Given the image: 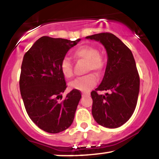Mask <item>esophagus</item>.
I'll return each instance as SVG.
<instances>
[{"instance_id": "1", "label": "esophagus", "mask_w": 159, "mask_h": 159, "mask_svg": "<svg viewBox=\"0 0 159 159\" xmlns=\"http://www.w3.org/2000/svg\"><path fill=\"white\" fill-rule=\"evenodd\" d=\"M89 95H90V94L87 93H82V96H83V97H85V96H88Z\"/></svg>"}]
</instances>
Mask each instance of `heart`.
I'll return each instance as SVG.
<instances>
[{
	"label": "heart",
	"instance_id": "obj_1",
	"mask_svg": "<svg viewBox=\"0 0 159 159\" xmlns=\"http://www.w3.org/2000/svg\"><path fill=\"white\" fill-rule=\"evenodd\" d=\"M72 56L76 60H83L87 61V72L93 70L99 73L105 66V61L103 57L98 54V49L92 45H84L78 47L74 51ZM61 70L66 78H70L73 75L72 64L67 58H64L61 61ZM96 82L97 79L96 76L93 74H89L72 81L69 86L72 89L81 92H87L96 85Z\"/></svg>",
	"mask_w": 159,
	"mask_h": 159
}]
</instances>
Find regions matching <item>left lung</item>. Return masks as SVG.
Here are the masks:
<instances>
[{
    "instance_id": "8db88e82",
    "label": "left lung",
    "mask_w": 159,
    "mask_h": 159,
    "mask_svg": "<svg viewBox=\"0 0 159 159\" xmlns=\"http://www.w3.org/2000/svg\"><path fill=\"white\" fill-rule=\"evenodd\" d=\"M105 46L107 63L102 81L91 92L92 114L96 123L114 129L130 119L138 102L140 77L131 50L111 33L87 36ZM110 90V94H98L97 91Z\"/></svg>"
}]
</instances>
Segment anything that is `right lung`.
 Wrapping results in <instances>:
<instances>
[{
  "instance_id": "1",
  "label": "right lung",
  "mask_w": 159,
  "mask_h": 159,
  "mask_svg": "<svg viewBox=\"0 0 159 159\" xmlns=\"http://www.w3.org/2000/svg\"><path fill=\"white\" fill-rule=\"evenodd\" d=\"M80 40L43 36L24 55L19 79L21 98L29 117L46 132H63L73 122L81 94L72 90L59 100L67 87L61 63Z\"/></svg>"
}]
</instances>
